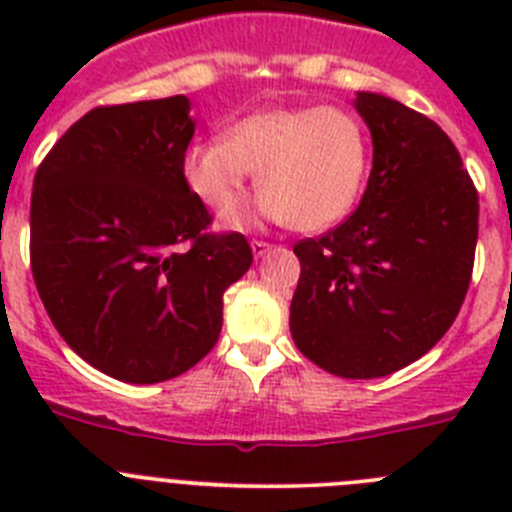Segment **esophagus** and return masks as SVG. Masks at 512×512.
Here are the masks:
<instances>
[{
    "label": "esophagus",
    "mask_w": 512,
    "mask_h": 512,
    "mask_svg": "<svg viewBox=\"0 0 512 512\" xmlns=\"http://www.w3.org/2000/svg\"><path fill=\"white\" fill-rule=\"evenodd\" d=\"M269 248H271V243H266V241H251V251H253V256H256V259H259V256H264Z\"/></svg>",
    "instance_id": "esophagus-1"
}]
</instances>
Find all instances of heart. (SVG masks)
Listing matches in <instances>:
<instances>
[{"mask_svg":"<svg viewBox=\"0 0 512 512\" xmlns=\"http://www.w3.org/2000/svg\"><path fill=\"white\" fill-rule=\"evenodd\" d=\"M259 169V212L297 230H323L351 212L369 169V135L351 110L271 107L235 120L225 138L192 143L184 182L207 207L241 205Z\"/></svg>","mask_w":512,"mask_h":512,"instance_id":"obj_1","label":"heart"}]
</instances>
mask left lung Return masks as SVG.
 Wrapping results in <instances>:
<instances>
[{"instance_id": "8db88e82", "label": "left lung", "mask_w": 512, "mask_h": 512, "mask_svg": "<svg viewBox=\"0 0 512 512\" xmlns=\"http://www.w3.org/2000/svg\"><path fill=\"white\" fill-rule=\"evenodd\" d=\"M356 110L372 130L369 184L341 225L295 243L289 330L325 372L374 379L428 354L459 315L479 197L431 117L372 92H359Z\"/></svg>"}]
</instances>
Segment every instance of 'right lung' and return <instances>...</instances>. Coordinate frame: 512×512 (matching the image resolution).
Wrapping results in <instances>:
<instances>
[{
  "instance_id": "obj_1",
  "label": "right lung",
  "mask_w": 512,
  "mask_h": 512,
  "mask_svg": "<svg viewBox=\"0 0 512 512\" xmlns=\"http://www.w3.org/2000/svg\"><path fill=\"white\" fill-rule=\"evenodd\" d=\"M194 135L184 94L102 104L40 161L30 200V269L48 318L84 361L156 384L205 359L225 289L253 251L215 233L184 182Z\"/></svg>"
}]
</instances>
